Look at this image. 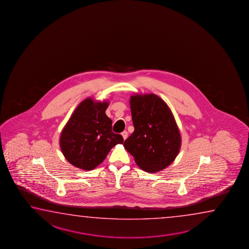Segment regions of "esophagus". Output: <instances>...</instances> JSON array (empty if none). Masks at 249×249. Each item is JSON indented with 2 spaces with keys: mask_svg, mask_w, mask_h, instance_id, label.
<instances>
[{
  "mask_svg": "<svg viewBox=\"0 0 249 249\" xmlns=\"http://www.w3.org/2000/svg\"><path fill=\"white\" fill-rule=\"evenodd\" d=\"M121 134H122L123 139L125 140L127 139V137H128V132L126 131H124Z\"/></svg>",
  "mask_w": 249,
  "mask_h": 249,
  "instance_id": "1",
  "label": "esophagus"
}]
</instances>
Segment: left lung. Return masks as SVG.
Wrapping results in <instances>:
<instances>
[{
  "instance_id": "obj_1",
  "label": "left lung",
  "mask_w": 249,
  "mask_h": 249,
  "mask_svg": "<svg viewBox=\"0 0 249 249\" xmlns=\"http://www.w3.org/2000/svg\"><path fill=\"white\" fill-rule=\"evenodd\" d=\"M134 131L124 146L148 173L166 168L178 156L181 137L168 106L155 94L133 95L130 100Z\"/></svg>"
}]
</instances>
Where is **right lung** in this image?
Instances as JSON below:
<instances>
[{
    "instance_id": "right-lung-1",
    "label": "right lung",
    "mask_w": 249,
    "mask_h": 249,
    "mask_svg": "<svg viewBox=\"0 0 249 249\" xmlns=\"http://www.w3.org/2000/svg\"><path fill=\"white\" fill-rule=\"evenodd\" d=\"M108 106V102L86 98L76 107L62 131L60 147L63 156L77 168H96L111 148L124 142L122 136L111 131L112 121L106 114Z\"/></svg>"
}]
</instances>
